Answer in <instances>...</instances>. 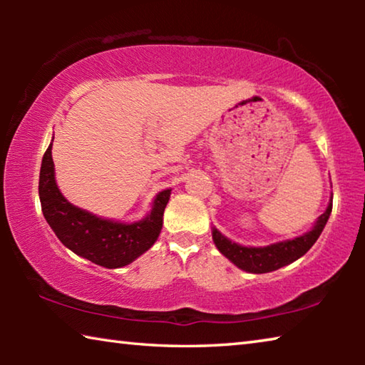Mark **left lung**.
<instances>
[{
	"mask_svg": "<svg viewBox=\"0 0 365 365\" xmlns=\"http://www.w3.org/2000/svg\"><path fill=\"white\" fill-rule=\"evenodd\" d=\"M331 214V200L329 202L327 211L317 219L316 225L312 227L311 232H307L301 237L293 240H285V242L274 243L262 248H252V246H242L225 238L217 228H212V240L217 250L224 255L228 261H232L237 267L242 270L251 272V274H265L294 262L296 259L304 256L306 252L312 248V245L317 242V238L322 233Z\"/></svg>",
	"mask_w": 365,
	"mask_h": 365,
	"instance_id": "left-lung-1",
	"label": "left lung"
}]
</instances>
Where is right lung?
<instances>
[{
	"mask_svg": "<svg viewBox=\"0 0 365 365\" xmlns=\"http://www.w3.org/2000/svg\"><path fill=\"white\" fill-rule=\"evenodd\" d=\"M51 148L53 143L41 160L38 195L43 215L61 243L77 256L108 269L123 267L150 250L163 228L172 190L160 191L154 197L151 212L133 224L101 219L71 205L61 193L54 178Z\"/></svg>",
	"mask_w": 365,
	"mask_h": 365,
	"instance_id": "add662e5",
	"label": "right lung"
}]
</instances>
